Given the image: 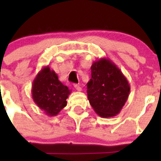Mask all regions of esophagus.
Returning a JSON list of instances; mask_svg holds the SVG:
<instances>
[{
  "instance_id": "obj_1",
  "label": "esophagus",
  "mask_w": 161,
  "mask_h": 161,
  "mask_svg": "<svg viewBox=\"0 0 161 161\" xmlns=\"http://www.w3.org/2000/svg\"><path fill=\"white\" fill-rule=\"evenodd\" d=\"M74 87H75V89H76V90L79 91V92H80V91L82 90L81 87H80V86L79 85H77V84H76V85H74Z\"/></svg>"
}]
</instances>
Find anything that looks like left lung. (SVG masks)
I'll return each mask as SVG.
<instances>
[{
  "label": "left lung",
  "instance_id": "obj_1",
  "mask_svg": "<svg viewBox=\"0 0 161 161\" xmlns=\"http://www.w3.org/2000/svg\"><path fill=\"white\" fill-rule=\"evenodd\" d=\"M91 79L87 84L89 103L102 118L120 113L130 93L129 82L114 62L101 58L91 66Z\"/></svg>",
  "mask_w": 161,
  "mask_h": 161
}]
</instances>
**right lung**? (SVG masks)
<instances>
[{"label": "right lung", "mask_w": 161, "mask_h": 161, "mask_svg": "<svg viewBox=\"0 0 161 161\" xmlns=\"http://www.w3.org/2000/svg\"><path fill=\"white\" fill-rule=\"evenodd\" d=\"M33 100L48 116H55L67 106L71 90L61 83L49 66L43 67L32 84Z\"/></svg>", "instance_id": "obj_1"}]
</instances>
